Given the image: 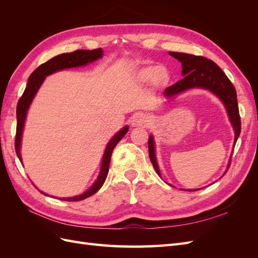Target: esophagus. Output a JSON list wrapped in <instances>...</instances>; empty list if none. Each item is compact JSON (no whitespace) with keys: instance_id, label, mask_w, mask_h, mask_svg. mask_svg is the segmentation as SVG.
Wrapping results in <instances>:
<instances>
[{"instance_id":"1","label":"esophagus","mask_w":258,"mask_h":258,"mask_svg":"<svg viewBox=\"0 0 258 258\" xmlns=\"http://www.w3.org/2000/svg\"><path fill=\"white\" fill-rule=\"evenodd\" d=\"M147 122H148V117L145 114L138 113L134 117V119H132V126L141 127V126H144V124H146Z\"/></svg>"}]
</instances>
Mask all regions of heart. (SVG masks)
I'll return each instance as SVG.
<instances>
[{"instance_id":"b5f03b06","label":"heart","mask_w":258,"mask_h":258,"mask_svg":"<svg viewBox=\"0 0 258 258\" xmlns=\"http://www.w3.org/2000/svg\"><path fill=\"white\" fill-rule=\"evenodd\" d=\"M138 77L142 82L154 80V82L158 85H166L170 80V75L167 70L156 66H148L141 69L138 72Z\"/></svg>"}]
</instances>
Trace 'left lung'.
Instances as JSON below:
<instances>
[{"instance_id":"left-lung-1","label":"left lung","mask_w":258,"mask_h":258,"mask_svg":"<svg viewBox=\"0 0 258 258\" xmlns=\"http://www.w3.org/2000/svg\"><path fill=\"white\" fill-rule=\"evenodd\" d=\"M169 53L182 63V75L184 77L174 85L169 86L165 92H163V95H165L166 98H173L174 96L187 89L197 87L209 89L210 91L215 93L222 100L226 110H227L230 122L232 124L233 130H235L236 144L241 132V120L235 86L232 85L228 77L222 71V69L212 60L207 59L202 56H195V54L184 52L170 51ZM148 154H150V158L155 171L159 176H161L157 165V160H156L153 136H151L150 139H148ZM230 162L231 158L229 160L227 170L230 167Z\"/></svg>"}]
</instances>
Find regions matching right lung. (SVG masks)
<instances>
[{"label":"right lung","mask_w":258,"mask_h":258,"mask_svg":"<svg viewBox=\"0 0 258 258\" xmlns=\"http://www.w3.org/2000/svg\"><path fill=\"white\" fill-rule=\"evenodd\" d=\"M102 56H103V50L101 48L93 49V50L79 49V50H75L73 52L61 53V54H58V56H56V57L51 58L47 62H45V63L41 64L32 74L30 75L27 87H26L25 91H23L21 98L18 101L17 111H16L17 128H16V138H15V150H16V154L18 156V158L20 159V161H21L20 144H21V137H22L23 126H25L26 116H27V113L29 110V106H30L31 102H32L33 98L35 97L38 88H40L41 85L43 84L45 77L49 74L60 71V70H63V69L86 66V64L90 63V62L98 60L99 58H102ZM127 132H128V126L122 128L119 132H117L111 141L108 142V144L106 145L105 152L103 155V159H102V165H101L100 174L97 178V181L93 183V185L90 187V188L87 191H85L84 194L80 195V196L70 197V198H60V200H64V201L84 200L86 198L92 196L93 194H96L101 188V187H102L105 178L107 176V173H108V168H110V162H111V156H112L114 147L124 137V135H126ZM41 192L46 195L43 191H41Z\"/></svg>","instance_id":"right-lung-1"}]
</instances>
